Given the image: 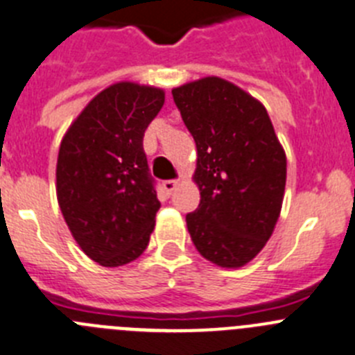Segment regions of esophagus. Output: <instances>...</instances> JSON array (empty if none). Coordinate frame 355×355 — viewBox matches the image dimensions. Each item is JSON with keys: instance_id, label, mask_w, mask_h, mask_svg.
Wrapping results in <instances>:
<instances>
[{"instance_id": "esophagus-1", "label": "esophagus", "mask_w": 355, "mask_h": 355, "mask_svg": "<svg viewBox=\"0 0 355 355\" xmlns=\"http://www.w3.org/2000/svg\"><path fill=\"white\" fill-rule=\"evenodd\" d=\"M178 185V180H164L162 182V189H164V193L166 194H171L177 189Z\"/></svg>"}]
</instances>
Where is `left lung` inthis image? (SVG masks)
I'll return each instance as SVG.
<instances>
[{
    "mask_svg": "<svg viewBox=\"0 0 355 355\" xmlns=\"http://www.w3.org/2000/svg\"><path fill=\"white\" fill-rule=\"evenodd\" d=\"M171 94L198 150L193 178L201 200L185 217L191 240L217 266H245L282 210L286 152L263 103L238 85L205 77Z\"/></svg>",
    "mask_w": 355,
    "mask_h": 355,
    "instance_id": "obj_1",
    "label": "left lung"
}]
</instances>
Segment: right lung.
<instances>
[{"label": "right lung", "mask_w": 355, "mask_h": 355, "mask_svg": "<svg viewBox=\"0 0 355 355\" xmlns=\"http://www.w3.org/2000/svg\"><path fill=\"white\" fill-rule=\"evenodd\" d=\"M164 91L117 82L87 103L62 137L55 168L58 203L85 256L105 268L144 254L159 203L144 135Z\"/></svg>", "instance_id": "1"}]
</instances>
